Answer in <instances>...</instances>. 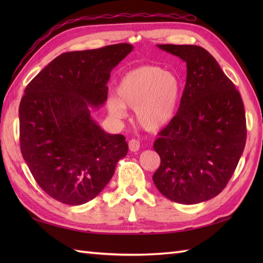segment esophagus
<instances>
[{"mask_svg":"<svg viewBox=\"0 0 263 263\" xmlns=\"http://www.w3.org/2000/svg\"><path fill=\"white\" fill-rule=\"evenodd\" d=\"M128 149L133 153L138 152V150L140 149V142H139L137 139H131V140L128 141Z\"/></svg>","mask_w":263,"mask_h":263,"instance_id":"obj_1","label":"esophagus"}]
</instances>
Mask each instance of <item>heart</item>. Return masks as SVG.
Here are the masks:
<instances>
[{"mask_svg":"<svg viewBox=\"0 0 263 263\" xmlns=\"http://www.w3.org/2000/svg\"><path fill=\"white\" fill-rule=\"evenodd\" d=\"M117 97L107 99V109L116 119L126 116V107L135 109L136 121L148 131L166 126L175 116L182 96V81L160 66L143 65L122 77Z\"/></svg>","mask_w":263,"mask_h":263,"instance_id":"heart-1","label":"heart"}]
</instances>
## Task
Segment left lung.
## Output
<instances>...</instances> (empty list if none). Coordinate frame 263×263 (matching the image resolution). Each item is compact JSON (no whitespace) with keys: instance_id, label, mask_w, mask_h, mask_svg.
<instances>
[{"instance_id":"obj_1","label":"left lung","mask_w":263,"mask_h":263,"mask_svg":"<svg viewBox=\"0 0 263 263\" xmlns=\"http://www.w3.org/2000/svg\"><path fill=\"white\" fill-rule=\"evenodd\" d=\"M186 63V82L176 115L154 149L160 166L153 180L174 202L200 203L227 185L247 141L242 97L219 64L197 45H157Z\"/></svg>"}]
</instances>
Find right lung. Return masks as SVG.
I'll return each instance as SVG.
<instances>
[{"mask_svg": "<svg viewBox=\"0 0 263 263\" xmlns=\"http://www.w3.org/2000/svg\"><path fill=\"white\" fill-rule=\"evenodd\" d=\"M131 44L61 54L33 78L19 106L20 149L38 185L79 205L102 192L125 157L124 136L105 132L90 115L107 99L110 71Z\"/></svg>", "mask_w": 263, "mask_h": 263, "instance_id": "add662e5", "label": "right lung"}]
</instances>
